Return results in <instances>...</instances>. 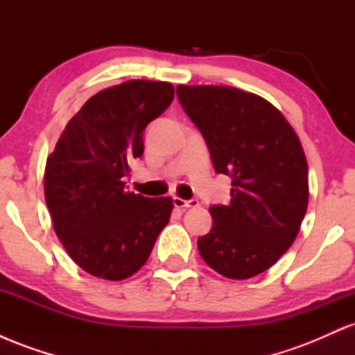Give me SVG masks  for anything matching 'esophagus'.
Segmentation results:
<instances>
[{"instance_id":"esophagus-1","label":"esophagus","mask_w":355,"mask_h":355,"mask_svg":"<svg viewBox=\"0 0 355 355\" xmlns=\"http://www.w3.org/2000/svg\"><path fill=\"white\" fill-rule=\"evenodd\" d=\"M173 205L177 207V209H193V207H198V200H195V198H191V200H183L180 197H173Z\"/></svg>"}]
</instances>
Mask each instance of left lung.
I'll return each mask as SVG.
<instances>
[{"label": "left lung", "mask_w": 355, "mask_h": 355, "mask_svg": "<svg viewBox=\"0 0 355 355\" xmlns=\"http://www.w3.org/2000/svg\"><path fill=\"white\" fill-rule=\"evenodd\" d=\"M177 96L200 130L215 172L232 178L230 202L210 207L214 225L198 239V252L229 279L262 274L294 243L307 210L309 168L299 137L254 93L178 85Z\"/></svg>", "instance_id": "1"}]
</instances>
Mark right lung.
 Instances as JSON below:
<instances>
[{
	"label": "right lung",
	"instance_id": "add662e5",
	"mask_svg": "<svg viewBox=\"0 0 355 355\" xmlns=\"http://www.w3.org/2000/svg\"><path fill=\"white\" fill-rule=\"evenodd\" d=\"M172 83L130 80L96 93L68 121L44 168V200L75 263L107 280L148 260L172 214V198L125 191L144 133L173 101Z\"/></svg>",
	"mask_w": 355,
	"mask_h": 355
}]
</instances>
